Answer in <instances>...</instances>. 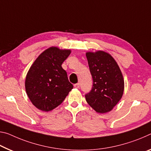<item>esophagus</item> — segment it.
Here are the masks:
<instances>
[{"label": "esophagus", "instance_id": "obj_1", "mask_svg": "<svg viewBox=\"0 0 151 151\" xmlns=\"http://www.w3.org/2000/svg\"><path fill=\"white\" fill-rule=\"evenodd\" d=\"M74 87H75V88H78L80 87V84H79V83H76V84L74 85Z\"/></svg>", "mask_w": 151, "mask_h": 151}]
</instances>
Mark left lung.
Masks as SVG:
<instances>
[{
	"instance_id": "1",
	"label": "left lung",
	"mask_w": 151,
	"mask_h": 151,
	"mask_svg": "<svg viewBox=\"0 0 151 151\" xmlns=\"http://www.w3.org/2000/svg\"><path fill=\"white\" fill-rule=\"evenodd\" d=\"M93 87L85 95L88 105L98 113L110 111L122 97L124 81L118 64L104 51L86 53Z\"/></svg>"
}]
</instances>
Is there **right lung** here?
<instances>
[{
	"label": "right lung",
	"instance_id": "obj_1",
	"mask_svg": "<svg viewBox=\"0 0 151 151\" xmlns=\"http://www.w3.org/2000/svg\"><path fill=\"white\" fill-rule=\"evenodd\" d=\"M70 50L51 47L37 57L27 74L25 90L32 104L42 111L56 108L73 88L62 67Z\"/></svg>",
	"mask_w": 151,
	"mask_h": 151
}]
</instances>
